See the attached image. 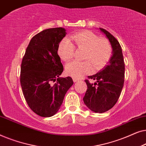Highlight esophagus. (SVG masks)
Masks as SVG:
<instances>
[{"label":"esophagus","mask_w":146,"mask_h":146,"mask_svg":"<svg viewBox=\"0 0 146 146\" xmlns=\"http://www.w3.org/2000/svg\"><path fill=\"white\" fill-rule=\"evenodd\" d=\"M79 80V78H73V81L76 82L78 81Z\"/></svg>","instance_id":"obj_1"}]
</instances>
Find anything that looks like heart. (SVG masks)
<instances>
[{"mask_svg": "<svg viewBox=\"0 0 146 146\" xmlns=\"http://www.w3.org/2000/svg\"><path fill=\"white\" fill-rule=\"evenodd\" d=\"M78 49L84 50L83 60L85 61H73L67 64L66 73L70 76L79 78L89 73L92 68L99 70L105 66L110 60L112 48L109 40L100 38L93 32L83 31L72 36ZM75 53V46L68 38L62 40L58 48V54L64 61L73 58Z\"/></svg>", "mask_w": 146, "mask_h": 146, "instance_id": "heart-1", "label": "heart"}]
</instances>
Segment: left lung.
<instances>
[{"label":"left lung","mask_w":146,"mask_h":146,"mask_svg":"<svg viewBox=\"0 0 146 146\" xmlns=\"http://www.w3.org/2000/svg\"><path fill=\"white\" fill-rule=\"evenodd\" d=\"M108 38L112 47L109 64L98 73L85 80L88 89L84 102L92 111L104 113L113 107L118 100L124 83L125 64L122 50L117 40L108 31L100 29ZM90 80H94V83Z\"/></svg>","instance_id":"8db88e82"}]
</instances>
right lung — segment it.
Here are the masks:
<instances>
[{
    "label": "right lung",
    "instance_id": "1",
    "mask_svg": "<svg viewBox=\"0 0 146 146\" xmlns=\"http://www.w3.org/2000/svg\"><path fill=\"white\" fill-rule=\"evenodd\" d=\"M66 34L61 27L38 33L32 38L22 60L23 95L30 108L41 117L52 116L58 111L74 83L71 77H59L64 68L58 48Z\"/></svg>",
    "mask_w": 146,
    "mask_h": 146
}]
</instances>
